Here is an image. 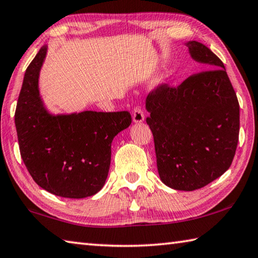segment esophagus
<instances>
[{"mask_svg": "<svg viewBox=\"0 0 258 258\" xmlns=\"http://www.w3.org/2000/svg\"><path fill=\"white\" fill-rule=\"evenodd\" d=\"M144 119H145V115H144L142 107L141 106L135 107L134 113H133V121L135 123H141V122L144 121Z\"/></svg>", "mask_w": 258, "mask_h": 258, "instance_id": "obj_1", "label": "esophagus"}]
</instances>
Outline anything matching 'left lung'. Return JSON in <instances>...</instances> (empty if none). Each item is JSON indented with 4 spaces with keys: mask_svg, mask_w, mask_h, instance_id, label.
Returning a JSON list of instances; mask_svg holds the SVG:
<instances>
[{
    "mask_svg": "<svg viewBox=\"0 0 258 258\" xmlns=\"http://www.w3.org/2000/svg\"><path fill=\"white\" fill-rule=\"evenodd\" d=\"M186 45L192 60L207 70L178 87L163 84L148 94L146 122L162 182L192 191L231 165L239 138V103L223 62L204 44L190 40Z\"/></svg>",
    "mask_w": 258,
    "mask_h": 258,
    "instance_id": "obj_1",
    "label": "left lung"
}]
</instances>
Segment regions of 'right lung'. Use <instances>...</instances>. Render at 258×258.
Here are the masks:
<instances>
[{"instance_id":"right-lung-1","label":"right lung","mask_w":258,"mask_h":258,"mask_svg":"<svg viewBox=\"0 0 258 258\" xmlns=\"http://www.w3.org/2000/svg\"><path fill=\"white\" fill-rule=\"evenodd\" d=\"M47 45L26 70L15 122L22 161L34 181L53 195L93 196L103 188L113 138L132 123L129 112L84 111L52 114L39 95L38 79Z\"/></svg>"}]
</instances>
